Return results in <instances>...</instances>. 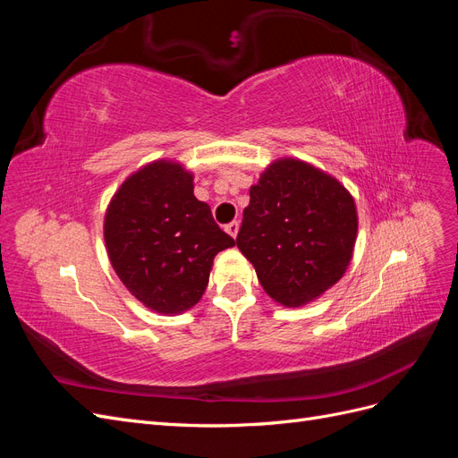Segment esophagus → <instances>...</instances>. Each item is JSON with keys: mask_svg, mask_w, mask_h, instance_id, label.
I'll return each instance as SVG.
<instances>
[{"mask_svg": "<svg viewBox=\"0 0 458 458\" xmlns=\"http://www.w3.org/2000/svg\"><path fill=\"white\" fill-rule=\"evenodd\" d=\"M239 227H241L239 221H231V224H227V225H225V231L231 234L233 239H237V234H239Z\"/></svg>", "mask_w": 458, "mask_h": 458, "instance_id": "esophagus-1", "label": "esophagus"}]
</instances>
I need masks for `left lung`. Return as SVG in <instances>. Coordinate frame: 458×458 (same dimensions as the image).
<instances>
[{"mask_svg": "<svg viewBox=\"0 0 458 458\" xmlns=\"http://www.w3.org/2000/svg\"><path fill=\"white\" fill-rule=\"evenodd\" d=\"M355 239L350 191L308 162L281 158L250 187L237 246L269 298L300 308L342 279Z\"/></svg>", "mask_w": 458, "mask_h": 458, "instance_id": "1", "label": "left lung"}]
</instances>
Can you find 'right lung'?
<instances>
[{
	"label": "right lung",
	"mask_w": 458,
	"mask_h": 458,
	"mask_svg": "<svg viewBox=\"0 0 458 458\" xmlns=\"http://www.w3.org/2000/svg\"><path fill=\"white\" fill-rule=\"evenodd\" d=\"M192 189V174L182 164L157 160L120 185L105 214V244L116 275L143 306L162 315L199 303L216 254L234 246Z\"/></svg>",
	"instance_id": "obj_1"
}]
</instances>
